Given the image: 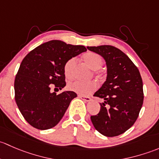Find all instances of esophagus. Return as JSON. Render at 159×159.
Returning a JSON list of instances; mask_svg holds the SVG:
<instances>
[{
    "mask_svg": "<svg viewBox=\"0 0 159 159\" xmlns=\"http://www.w3.org/2000/svg\"><path fill=\"white\" fill-rule=\"evenodd\" d=\"M79 98L83 99V101H86V102H89L91 100V98L89 96H81V95H79Z\"/></svg>",
    "mask_w": 159,
    "mask_h": 159,
    "instance_id": "1",
    "label": "esophagus"
}]
</instances>
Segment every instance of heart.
Masks as SVG:
<instances>
[{
	"instance_id": "1",
	"label": "heart",
	"mask_w": 159,
	"mask_h": 159,
	"mask_svg": "<svg viewBox=\"0 0 159 159\" xmlns=\"http://www.w3.org/2000/svg\"><path fill=\"white\" fill-rule=\"evenodd\" d=\"M83 60L91 70H95V74L98 78L102 77V73L99 72V69L102 66L103 60L100 55L94 52H88L83 56ZM76 64V58L73 57L68 60L63 66V71L66 77L70 78L73 76V68ZM69 90L75 92L80 95H88L93 93L96 89V84L95 82L90 81L87 83L77 81H70L66 86Z\"/></svg>"
}]
</instances>
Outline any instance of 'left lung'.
<instances>
[{
  "instance_id": "obj_1",
  "label": "left lung",
  "mask_w": 159,
  "mask_h": 159,
  "mask_svg": "<svg viewBox=\"0 0 159 159\" xmlns=\"http://www.w3.org/2000/svg\"><path fill=\"white\" fill-rule=\"evenodd\" d=\"M102 56L107 66V77L93 95L104 99L100 111L90 119L102 135H121L133 125L143 104V83L138 68L119 49L109 45L87 47ZM107 104L109 108L105 107Z\"/></svg>"
}]
</instances>
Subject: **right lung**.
<instances>
[{"mask_svg": "<svg viewBox=\"0 0 159 159\" xmlns=\"http://www.w3.org/2000/svg\"><path fill=\"white\" fill-rule=\"evenodd\" d=\"M86 51L84 46L50 40L24 57L14 80V92L20 112L30 125L46 130L61 120L72 99L77 95L73 91L59 95L51 93V84L60 89L64 87L65 63Z\"/></svg>", "mask_w": 159, "mask_h": 159, "instance_id": "right-lung-1", "label": "right lung"}]
</instances>
